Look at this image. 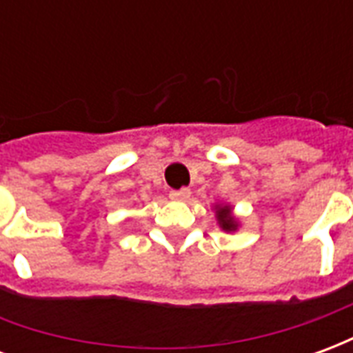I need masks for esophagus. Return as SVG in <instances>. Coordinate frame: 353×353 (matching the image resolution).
I'll return each mask as SVG.
<instances>
[{"label":"esophagus","instance_id":"obj_1","mask_svg":"<svg viewBox=\"0 0 353 353\" xmlns=\"http://www.w3.org/2000/svg\"><path fill=\"white\" fill-rule=\"evenodd\" d=\"M170 199L176 200V202H185V200L191 199V189H179V191L170 192Z\"/></svg>","mask_w":353,"mask_h":353}]
</instances>
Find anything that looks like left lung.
I'll return each mask as SVG.
<instances>
[{"mask_svg":"<svg viewBox=\"0 0 353 353\" xmlns=\"http://www.w3.org/2000/svg\"><path fill=\"white\" fill-rule=\"evenodd\" d=\"M215 210V221L219 225V229L225 230V232H236L240 229V219H238L234 212H232V206L230 204H214Z\"/></svg>","mask_w":353,"mask_h":353,"instance_id":"8db88e82","label":"left lung"}]
</instances>
